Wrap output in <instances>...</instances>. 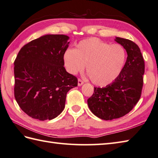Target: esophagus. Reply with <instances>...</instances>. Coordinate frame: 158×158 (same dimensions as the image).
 Here are the masks:
<instances>
[{"mask_svg": "<svg viewBox=\"0 0 158 158\" xmlns=\"http://www.w3.org/2000/svg\"><path fill=\"white\" fill-rule=\"evenodd\" d=\"M83 84H84V82L82 81V80H80V79H78V86H82Z\"/></svg>", "mask_w": 158, "mask_h": 158, "instance_id": "34e87169", "label": "esophagus"}]
</instances>
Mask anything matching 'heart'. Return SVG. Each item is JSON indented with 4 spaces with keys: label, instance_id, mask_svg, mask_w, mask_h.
Returning <instances> with one entry per match:
<instances>
[{
    "label": "heart",
    "instance_id": "heart-1",
    "mask_svg": "<svg viewBox=\"0 0 158 158\" xmlns=\"http://www.w3.org/2000/svg\"><path fill=\"white\" fill-rule=\"evenodd\" d=\"M127 54L120 44L106 43L97 38H88L67 49L63 55L64 65L71 74L84 70L95 85L105 86L113 82L123 70Z\"/></svg>",
    "mask_w": 158,
    "mask_h": 158
}]
</instances>
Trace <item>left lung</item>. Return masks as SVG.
<instances>
[{"label": "left lung", "instance_id": "left-lung-1", "mask_svg": "<svg viewBox=\"0 0 158 158\" xmlns=\"http://www.w3.org/2000/svg\"><path fill=\"white\" fill-rule=\"evenodd\" d=\"M114 40L126 50L127 57L119 76L103 88L94 87L87 104L93 114L104 120L118 118L130 112L140 99L144 62L139 47L127 39Z\"/></svg>", "mask_w": 158, "mask_h": 158}]
</instances>
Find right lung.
Masks as SVG:
<instances>
[{
  "mask_svg": "<svg viewBox=\"0 0 158 158\" xmlns=\"http://www.w3.org/2000/svg\"><path fill=\"white\" fill-rule=\"evenodd\" d=\"M65 35H45L21 48L14 61V95L29 117L40 121L58 117L65 108L67 93L78 79L64 67L69 47Z\"/></svg>",
  "mask_w": 158,
  "mask_h": 158,
  "instance_id": "right-lung-1",
  "label": "right lung"
}]
</instances>
